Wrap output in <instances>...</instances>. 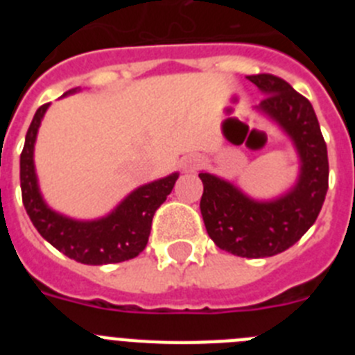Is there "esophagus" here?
I'll list each match as a JSON object with an SVG mask.
<instances>
[{
    "instance_id": "obj_1",
    "label": "esophagus",
    "mask_w": 355,
    "mask_h": 355,
    "mask_svg": "<svg viewBox=\"0 0 355 355\" xmlns=\"http://www.w3.org/2000/svg\"><path fill=\"white\" fill-rule=\"evenodd\" d=\"M190 168H192V165H190Z\"/></svg>"
}]
</instances>
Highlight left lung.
<instances>
[{"mask_svg":"<svg viewBox=\"0 0 355 355\" xmlns=\"http://www.w3.org/2000/svg\"><path fill=\"white\" fill-rule=\"evenodd\" d=\"M249 81L266 94L259 110L293 140L302 163L299 181L286 196L259 202L200 172V213L216 247L240 258H268L295 245L315 224L329 188L327 146L311 103L288 81L274 74H254Z\"/></svg>","mask_w":355,"mask_h":355,"instance_id":"obj_1","label":"left lung"}]
</instances>
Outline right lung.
<instances>
[{
	"label": "right lung",
	"instance_id": "add662e5",
	"mask_svg": "<svg viewBox=\"0 0 355 355\" xmlns=\"http://www.w3.org/2000/svg\"><path fill=\"white\" fill-rule=\"evenodd\" d=\"M48 106L49 103L42 105L33 115L21 153V193L30 220L44 240L83 265H108L137 258L146 249L156 209L165 202L180 174L137 188L115 211L99 220L80 222L58 215L40 197L33 167L37 131Z\"/></svg>",
	"mask_w": 355,
	"mask_h": 355
}]
</instances>
